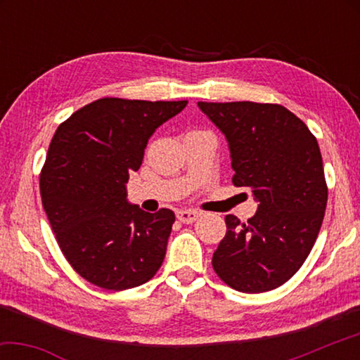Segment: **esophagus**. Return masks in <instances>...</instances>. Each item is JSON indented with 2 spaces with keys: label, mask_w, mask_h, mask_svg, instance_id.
Segmentation results:
<instances>
[{
  "label": "esophagus",
  "mask_w": 360,
  "mask_h": 360,
  "mask_svg": "<svg viewBox=\"0 0 360 360\" xmlns=\"http://www.w3.org/2000/svg\"><path fill=\"white\" fill-rule=\"evenodd\" d=\"M198 212L197 211H191V210H181L176 212V217H178V221L182 224H192L193 221H197L198 219Z\"/></svg>",
  "instance_id": "1"
}]
</instances>
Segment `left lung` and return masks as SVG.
I'll return each mask as SVG.
<instances>
[{
	"instance_id": "obj_1",
	"label": "left lung",
	"mask_w": 360,
	"mask_h": 360,
	"mask_svg": "<svg viewBox=\"0 0 360 360\" xmlns=\"http://www.w3.org/2000/svg\"><path fill=\"white\" fill-rule=\"evenodd\" d=\"M198 108L227 138L233 186L259 202L248 222L225 216L212 268L235 290L276 289L300 270L324 221L328 191L318 139L281 105L198 101Z\"/></svg>"
}]
</instances>
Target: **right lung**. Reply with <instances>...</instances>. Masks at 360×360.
Here are the masks:
<instances>
[{"instance_id":"right-lung-1","label":"right lung","mask_w":360,"mask_h":360,"mask_svg":"<svg viewBox=\"0 0 360 360\" xmlns=\"http://www.w3.org/2000/svg\"><path fill=\"white\" fill-rule=\"evenodd\" d=\"M187 101L100 98L58 125L39 176L60 249L85 281L108 290L148 283L165 259L174 212L127 203L152 133Z\"/></svg>"}]
</instances>
